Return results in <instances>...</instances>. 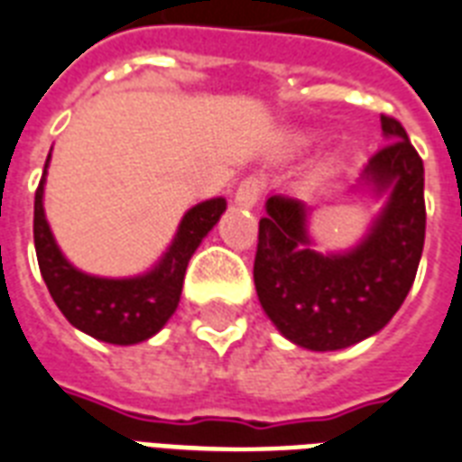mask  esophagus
<instances>
[{"instance_id":"esophagus-1","label":"esophagus","mask_w":462,"mask_h":462,"mask_svg":"<svg viewBox=\"0 0 462 462\" xmlns=\"http://www.w3.org/2000/svg\"><path fill=\"white\" fill-rule=\"evenodd\" d=\"M262 189H263L262 179L249 176V179H245V181L239 184L237 193H235V203H237L239 208H254L259 196H262Z\"/></svg>"}]
</instances>
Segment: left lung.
Masks as SVG:
<instances>
[{"label": "left lung", "mask_w": 462, "mask_h": 462, "mask_svg": "<svg viewBox=\"0 0 462 462\" xmlns=\"http://www.w3.org/2000/svg\"><path fill=\"white\" fill-rule=\"evenodd\" d=\"M387 145L356 191L385 199L365 237L346 252H317L310 208L271 196L259 220L254 286L263 312L295 346L339 351L378 334L410 293L424 249V162L402 123L380 116Z\"/></svg>", "instance_id": "8db88e82"}]
</instances>
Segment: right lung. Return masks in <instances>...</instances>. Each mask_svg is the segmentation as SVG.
Wrapping results in <instances>:
<instances>
[{"mask_svg": "<svg viewBox=\"0 0 462 462\" xmlns=\"http://www.w3.org/2000/svg\"><path fill=\"white\" fill-rule=\"evenodd\" d=\"M51 154L33 203V242L41 276L67 322L106 344L130 346L160 332L174 315L184 288L186 266L208 232L227 208L225 199L203 200L179 223L174 239L152 269L130 278H104L84 273L67 262L45 220L43 191Z\"/></svg>", "mask_w": 462, "mask_h": 462, "instance_id": "add662e5", "label": "right lung"}]
</instances>
